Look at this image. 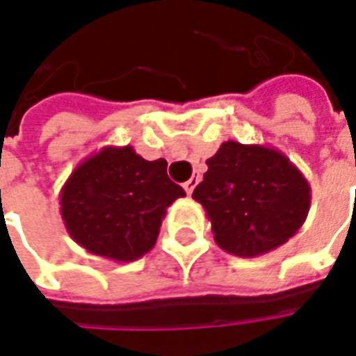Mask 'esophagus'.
<instances>
[{"label":"esophagus","instance_id":"34e87169","mask_svg":"<svg viewBox=\"0 0 356 356\" xmlns=\"http://www.w3.org/2000/svg\"><path fill=\"white\" fill-rule=\"evenodd\" d=\"M198 185V175H196V177H191L188 179V181H186L185 185V191H186V194H188V196H191V194H193V191H194V186Z\"/></svg>","mask_w":356,"mask_h":356}]
</instances>
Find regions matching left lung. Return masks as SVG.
Here are the masks:
<instances>
[{
    "mask_svg": "<svg viewBox=\"0 0 356 356\" xmlns=\"http://www.w3.org/2000/svg\"><path fill=\"white\" fill-rule=\"evenodd\" d=\"M206 163L193 198L206 209L225 252L238 257L268 254L305 223L311 186L280 150L227 140Z\"/></svg>",
    "mask_w": 356,
    "mask_h": 356,
    "instance_id": "1",
    "label": "left lung"
}]
</instances>
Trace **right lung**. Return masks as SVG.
<instances>
[{
  "label": "right lung",
  "instance_id": "1",
  "mask_svg": "<svg viewBox=\"0 0 356 356\" xmlns=\"http://www.w3.org/2000/svg\"><path fill=\"white\" fill-rule=\"evenodd\" d=\"M165 170L163 158L148 162L129 145L86 158L58 196L68 234L89 254L118 263L148 254L165 209L185 196Z\"/></svg>",
  "mask_w": 356,
  "mask_h": 356
}]
</instances>
